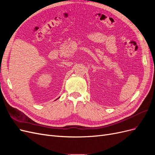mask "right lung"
<instances>
[{
    "mask_svg": "<svg viewBox=\"0 0 155 155\" xmlns=\"http://www.w3.org/2000/svg\"><path fill=\"white\" fill-rule=\"evenodd\" d=\"M58 98H59V97H58Z\"/></svg>",
    "mask_w": 155,
    "mask_h": 155,
    "instance_id": "right-lung-1",
    "label": "right lung"
}]
</instances>
